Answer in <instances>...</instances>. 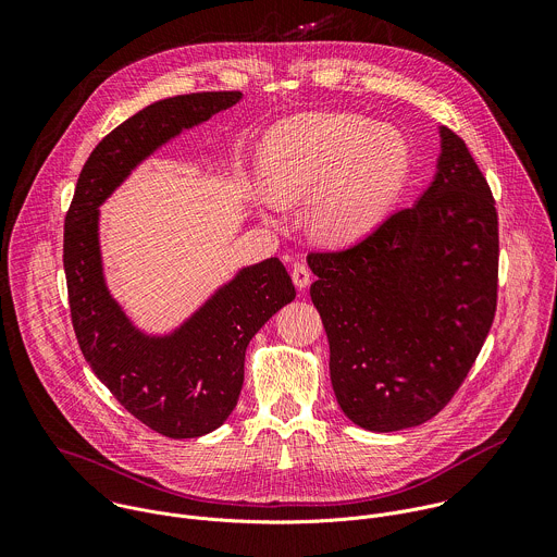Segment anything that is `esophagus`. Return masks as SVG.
<instances>
[{
  "instance_id": "obj_1",
  "label": "esophagus",
  "mask_w": 557,
  "mask_h": 557,
  "mask_svg": "<svg viewBox=\"0 0 557 557\" xmlns=\"http://www.w3.org/2000/svg\"><path fill=\"white\" fill-rule=\"evenodd\" d=\"M290 277H293V284L304 290L308 284H310V271L306 264H295L293 271H290Z\"/></svg>"
}]
</instances>
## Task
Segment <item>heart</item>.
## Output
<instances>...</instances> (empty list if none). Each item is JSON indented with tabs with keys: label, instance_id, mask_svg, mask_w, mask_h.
I'll return each instance as SVG.
<instances>
[{
	"label": "heart",
	"instance_id": "obj_1",
	"mask_svg": "<svg viewBox=\"0 0 557 557\" xmlns=\"http://www.w3.org/2000/svg\"><path fill=\"white\" fill-rule=\"evenodd\" d=\"M267 207L310 198L314 240H363L392 211L410 174L401 132L357 114H308L280 125L262 158Z\"/></svg>",
	"mask_w": 557,
	"mask_h": 557
}]
</instances>
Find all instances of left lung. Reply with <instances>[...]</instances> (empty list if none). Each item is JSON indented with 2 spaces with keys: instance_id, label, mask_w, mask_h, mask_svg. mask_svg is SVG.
Returning <instances> with one entry per match:
<instances>
[{
  "instance_id": "8db88e82",
  "label": "left lung",
  "mask_w": 557,
  "mask_h": 557,
  "mask_svg": "<svg viewBox=\"0 0 557 557\" xmlns=\"http://www.w3.org/2000/svg\"><path fill=\"white\" fill-rule=\"evenodd\" d=\"M436 174L410 209L337 253H310V299L344 414L370 432L436 417L496 312L498 213L462 138L438 127Z\"/></svg>"
}]
</instances>
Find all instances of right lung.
<instances>
[{
    "instance_id": "obj_1",
    "label": "right lung",
    "mask_w": 557,
    "mask_h": 557,
    "mask_svg": "<svg viewBox=\"0 0 557 557\" xmlns=\"http://www.w3.org/2000/svg\"><path fill=\"white\" fill-rule=\"evenodd\" d=\"M240 99L198 92L147 106L95 147L65 215L63 269L78 346L116 401L170 438H198L228 419L243 392L247 346L295 299V286L269 258L237 269L172 331L147 333L108 286L99 207L153 151Z\"/></svg>"
}]
</instances>
